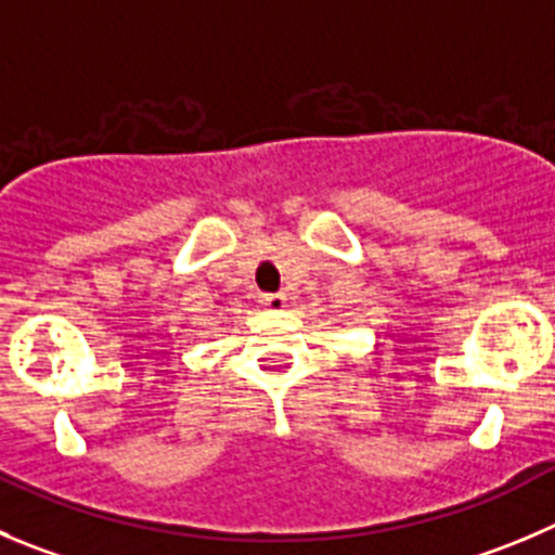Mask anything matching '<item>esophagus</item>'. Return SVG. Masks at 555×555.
Masks as SVG:
<instances>
[{"label": "esophagus", "instance_id": "34e87169", "mask_svg": "<svg viewBox=\"0 0 555 555\" xmlns=\"http://www.w3.org/2000/svg\"><path fill=\"white\" fill-rule=\"evenodd\" d=\"M269 310H283L286 308V294H263L261 299Z\"/></svg>", "mask_w": 555, "mask_h": 555}]
</instances>
